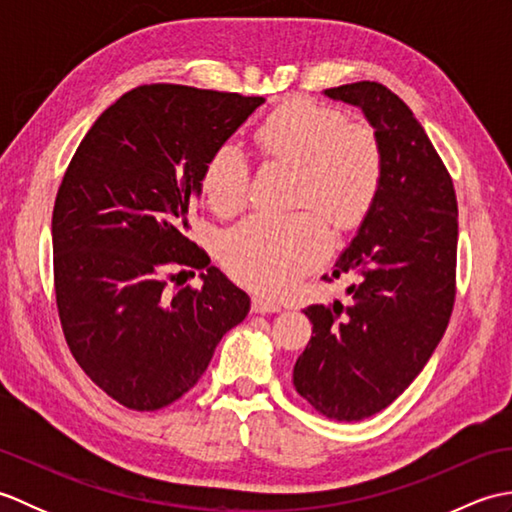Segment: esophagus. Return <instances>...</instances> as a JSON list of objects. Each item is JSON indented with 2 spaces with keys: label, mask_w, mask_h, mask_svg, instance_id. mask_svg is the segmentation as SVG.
I'll use <instances>...</instances> for the list:
<instances>
[{
  "label": "esophagus",
  "mask_w": 512,
  "mask_h": 512,
  "mask_svg": "<svg viewBox=\"0 0 512 512\" xmlns=\"http://www.w3.org/2000/svg\"><path fill=\"white\" fill-rule=\"evenodd\" d=\"M255 314H266V312H279L281 306L270 299H262V297H253V303H250Z\"/></svg>",
  "instance_id": "34e87169"
}]
</instances>
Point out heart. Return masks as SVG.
I'll return each mask as SVG.
<instances>
[{
    "mask_svg": "<svg viewBox=\"0 0 512 512\" xmlns=\"http://www.w3.org/2000/svg\"><path fill=\"white\" fill-rule=\"evenodd\" d=\"M255 140L266 160L297 167V206L319 208L343 231L361 226L372 213L385 176L383 147L372 127L347 123L339 110L299 99L266 116ZM202 191L217 213H235L246 204L250 162L235 143L220 145L206 160ZM318 212L259 213L228 228L220 242L228 275L268 295L290 290L332 250L328 220Z\"/></svg>",
    "mask_w": 512,
    "mask_h": 512,
    "instance_id": "heart-1",
    "label": "heart"
}]
</instances>
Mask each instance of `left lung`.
I'll return each instance as SVG.
<instances>
[{
    "label": "left lung",
    "mask_w": 512,
    "mask_h": 512,
    "mask_svg": "<svg viewBox=\"0 0 512 512\" xmlns=\"http://www.w3.org/2000/svg\"><path fill=\"white\" fill-rule=\"evenodd\" d=\"M358 105L383 147L372 213L334 264L352 303L308 306V347L292 380L325 418L356 422L389 407L436 350L455 303L458 200L438 151L405 101L383 83L325 90Z\"/></svg>",
    "instance_id": "obj_1"
}]
</instances>
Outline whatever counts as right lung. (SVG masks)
Here are the masks:
<instances>
[{"label": "right lung", "instance_id": "add662e5", "mask_svg": "<svg viewBox=\"0 0 512 512\" xmlns=\"http://www.w3.org/2000/svg\"><path fill=\"white\" fill-rule=\"evenodd\" d=\"M262 103L138 85L96 118L65 169L52 211L59 321L76 363L127 409L187 394L250 310L187 231L206 160ZM184 269L205 286L169 296L166 281Z\"/></svg>", "mask_w": 512, "mask_h": 512}]
</instances>
